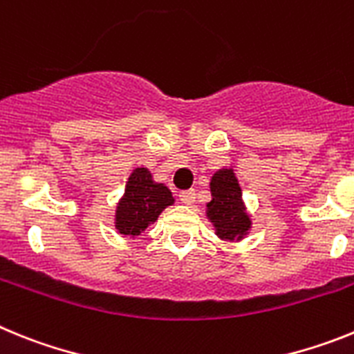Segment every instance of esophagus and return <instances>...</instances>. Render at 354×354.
Here are the masks:
<instances>
[{
	"mask_svg": "<svg viewBox=\"0 0 354 354\" xmlns=\"http://www.w3.org/2000/svg\"><path fill=\"white\" fill-rule=\"evenodd\" d=\"M179 198H180V202H183V204L192 205L193 202H195V198H196V193L193 192V189H186V192H180Z\"/></svg>",
	"mask_w": 354,
	"mask_h": 354,
	"instance_id": "34e87169",
	"label": "esophagus"
}]
</instances>
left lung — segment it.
<instances>
[{"label": "left lung", "instance_id": "1", "mask_svg": "<svg viewBox=\"0 0 354 354\" xmlns=\"http://www.w3.org/2000/svg\"><path fill=\"white\" fill-rule=\"evenodd\" d=\"M212 200L207 204V218L216 236L225 241H239L248 234L252 220L243 204V193L232 168H221L211 179Z\"/></svg>", "mask_w": 354, "mask_h": 354}]
</instances>
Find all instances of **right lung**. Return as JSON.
Instances as JSON below:
<instances>
[{
  "instance_id": "obj_1",
  "label": "right lung",
  "mask_w": 354,
  "mask_h": 354,
  "mask_svg": "<svg viewBox=\"0 0 354 354\" xmlns=\"http://www.w3.org/2000/svg\"><path fill=\"white\" fill-rule=\"evenodd\" d=\"M171 204L174 196L170 189L165 184L154 183L147 168H136L117 205L115 228L122 236H140L150 223L158 220L162 209Z\"/></svg>"
}]
</instances>
